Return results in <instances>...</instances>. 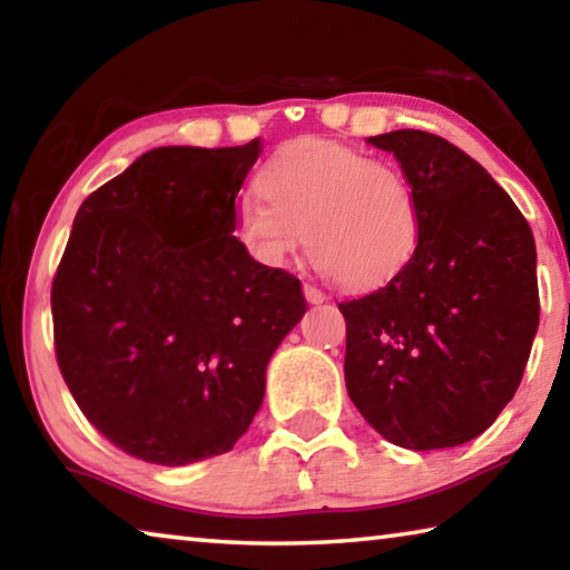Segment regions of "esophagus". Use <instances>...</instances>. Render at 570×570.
Listing matches in <instances>:
<instances>
[{"instance_id": "34e87169", "label": "esophagus", "mask_w": 570, "mask_h": 570, "mask_svg": "<svg viewBox=\"0 0 570 570\" xmlns=\"http://www.w3.org/2000/svg\"><path fill=\"white\" fill-rule=\"evenodd\" d=\"M304 296L308 304H324L326 302V294L322 292V288H316L314 284H304Z\"/></svg>"}]
</instances>
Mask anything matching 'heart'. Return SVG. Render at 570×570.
Segmentation results:
<instances>
[{"label": "heart", "mask_w": 570, "mask_h": 570, "mask_svg": "<svg viewBox=\"0 0 570 570\" xmlns=\"http://www.w3.org/2000/svg\"><path fill=\"white\" fill-rule=\"evenodd\" d=\"M262 190L238 204L236 230L266 266L286 264L308 238L334 282L370 288L400 274L420 244V204L407 176L350 146L292 142L266 163Z\"/></svg>", "instance_id": "b5f03b06"}]
</instances>
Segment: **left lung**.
I'll use <instances>...</instances> for the list:
<instances>
[{
  "label": "left lung",
  "mask_w": 570,
  "mask_h": 570,
  "mask_svg": "<svg viewBox=\"0 0 570 570\" xmlns=\"http://www.w3.org/2000/svg\"><path fill=\"white\" fill-rule=\"evenodd\" d=\"M420 204V244L377 292L342 302L344 380L362 417L410 450L455 448L513 400L538 332L535 240L508 193L440 135L370 138Z\"/></svg>",
  "instance_id": "1"
}]
</instances>
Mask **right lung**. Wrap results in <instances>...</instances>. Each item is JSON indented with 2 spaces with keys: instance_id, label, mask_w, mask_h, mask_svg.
<instances>
[{
  "instance_id": "add662e5",
  "label": "right lung",
  "mask_w": 570,
  "mask_h": 570,
  "mask_svg": "<svg viewBox=\"0 0 570 570\" xmlns=\"http://www.w3.org/2000/svg\"><path fill=\"white\" fill-rule=\"evenodd\" d=\"M262 140L156 148L77 210L52 282L55 354L77 407L128 455L188 465L236 445L302 282L234 236Z\"/></svg>"
}]
</instances>
